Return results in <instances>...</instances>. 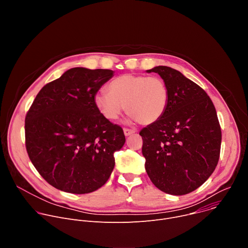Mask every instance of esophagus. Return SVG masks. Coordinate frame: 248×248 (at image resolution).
Listing matches in <instances>:
<instances>
[{
	"mask_svg": "<svg viewBox=\"0 0 248 248\" xmlns=\"http://www.w3.org/2000/svg\"><path fill=\"white\" fill-rule=\"evenodd\" d=\"M124 133L125 136H129L133 133H135V130H132V129H128V128H124Z\"/></svg>",
	"mask_w": 248,
	"mask_h": 248,
	"instance_id": "esophagus-1",
	"label": "esophagus"
}]
</instances>
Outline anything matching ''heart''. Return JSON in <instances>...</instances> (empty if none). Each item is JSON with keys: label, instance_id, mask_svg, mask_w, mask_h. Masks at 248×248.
Returning a JSON list of instances; mask_svg holds the SVG:
<instances>
[{"label": "heart", "instance_id": "1", "mask_svg": "<svg viewBox=\"0 0 248 248\" xmlns=\"http://www.w3.org/2000/svg\"><path fill=\"white\" fill-rule=\"evenodd\" d=\"M94 101L106 120H117L126 106V112L133 122L148 125L165 115L170 92L160 77L123 75L109 83V92H97Z\"/></svg>", "mask_w": 248, "mask_h": 248}]
</instances>
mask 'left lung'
Here are the masks:
<instances>
[{"mask_svg": "<svg viewBox=\"0 0 248 248\" xmlns=\"http://www.w3.org/2000/svg\"><path fill=\"white\" fill-rule=\"evenodd\" d=\"M165 80L170 102L157 123L141 129L145 170L160 190L187 194L213 173L220 157L222 132L207 93L181 72L159 65L146 70Z\"/></svg>", "mask_w": 248, "mask_h": 248, "instance_id": "left-lung-1", "label": "left lung"}]
</instances>
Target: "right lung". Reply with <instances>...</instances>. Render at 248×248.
<instances>
[{
	"instance_id": "add662e5",
	"label": "right lung",
	"mask_w": 248,
	"mask_h": 248,
	"mask_svg": "<svg viewBox=\"0 0 248 248\" xmlns=\"http://www.w3.org/2000/svg\"><path fill=\"white\" fill-rule=\"evenodd\" d=\"M111 69L70 68L46 84L25 118V145L33 166L52 186L90 193L110 178L114 153L125 142L123 128L96 107L98 90Z\"/></svg>"
}]
</instances>
